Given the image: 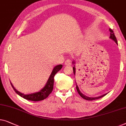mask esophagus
Here are the masks:
<instances>
[{"mask_svg": "<svg viewBox=\"0 0 126 126\" xmlns=\"http://www.w3.org/2000/svg\"><path fill=\"white\" fill-rule=\"evenodd\" d=\"M71 63H72V61L70 59H67L65 62V65L66 66H68V65H70Z\"/></svg>", "mask_w": 126, "mask_h": 126, "instance_id": "obj_1", "label": "esophagus"}]
</instances>
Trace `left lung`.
Returning a JSON list of instances; mask_svg holds the SVG:
<instances>
[{"instance_id": "left-lung-1", "label": "left lung", "mask_w": 126, "mask_h": 126, "mask_svg": "<svg viewBox=\"0 0 126 126\" xmlns=\"http://www.w3.org/2000/svg\"><path fill=\"white\" fill-rule=\"evenodd\" d=\"M109 30H110V38L111 39H112V40H114L118 44L117 40H116V37H115V36L114 33V32H113V31L111 30V29H109ZM73 63H75V62H74V61L73 62ZM73 69L74 74V75H75V74H76V68H75V67H73ZM76 89H77V92L78 93V94H79V95L81 96L82 98H83V99H85L86 100H88V101H93V100L98 99H99V98H101L102 97H103V96L106 95L107 94H107H105L102 95H101V96H97V97H89V96H86L85 95L83 94L81 92H80V90H79V87H78V86L77 85V84H76Z\"/></svg>"}]
</instances>
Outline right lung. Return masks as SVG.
Wrapping results in <instances>:
<instances>
[{"mask_svg": "<svg viewBox=\"0 0 126 126\" xmlns=\"http://www.w3.org/2000/svg\"><path fill=\"white\" fill-rule=\"evenodd\" d=\"M63 65H59L56 66L53 69L52 73H51L50 76L49 78V79L46 83V84L44 86V87L43 89H41L39 92L34 93H31L29 94H24L23 93H21L19 91H17L16 89L14 87L13 85L12 84L11 82H10L11 84L12 87H13L14 90L16 93H17L19 95H20L21 97H23L24 99L27 100H29V101H42V100L45 99L49 96L51 93H52L53 89V85H54V77L55 74L59 72L60 70H61Z\"/></svg>", "mask_w": 126, "mask_h": 126, "instance_id": "add662e5", "label": "right lung"}]
</instances>
